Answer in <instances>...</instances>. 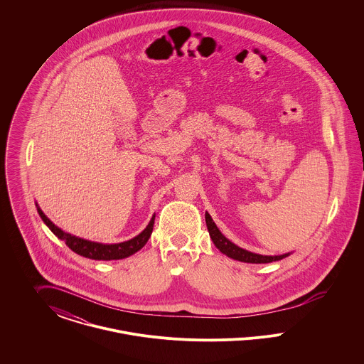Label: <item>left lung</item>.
<instances>
[{"mask_svg": "<svg viewBox=\"0 0 364 364\" xmlns=\"http://www.w3.org/2000/svg\"><path fill=\"white\" fill-rule=\"evenodd\" d=\"M206 225H208V233H210V237L214 242V245L223 252L225 254L226 257L232 258L235 260H240V262H245V263H270V262H276V260L284 259L289 255L288 254H284V255H274V257H270V255H259V254H254V252H250L244 248H240L239 245L233 244L230 240H228L225 236L220 232V229L217 228V225L214 224L213 218L210 217L208 211H206Z\"/></svg>", "mask_w": 364, "mask_h": 364, "instance_id": "obj_1", "label": "left lung"}]
</instances>
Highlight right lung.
Wrapping results in <instances>:
<instances>
[{
	"label": "right lung",
	"mask_w": 364,
	"mask_h": 364,
	"mask_svg": "<svg viewBox=\"0 0 364 364\" xmlns=\"http://www.w3.org/2000/svg\"><path fill=\"white\" fill-rule=\"evenodd\" d=\"M36 210H38L42 221L48 225V228L52 230L58 239L64 240L73 252H76L77 255H82L85 258H88V259L95 260L124 259V258H128L132 254L138 252L139 250L143 248L144 244L150 239L151 232H153V226H154V218H156V215H153L151 221L149 223V225L146 226V229L141 233H139L138 236H135L134 239H131L128 242H117V244H102V242L85 240V239L76 237L70 233L64 232L63 229H60L58 226L53 224L52 221L43 214V211L39 208L38 205H36Z\"/></svg>",
	"instance_id": "obj_1"
}]
</instances>
